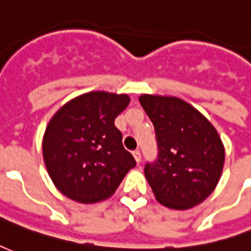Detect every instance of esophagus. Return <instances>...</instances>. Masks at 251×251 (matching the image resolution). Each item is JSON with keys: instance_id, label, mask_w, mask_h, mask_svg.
Instances as JSON below:
<instances>
[{"instance_id": "1", "label": "esophagus", "mask_w": 251, "mask_h": 251, "mask_svg": "<svg viewBox=\"0 0 251 251\" xmlns=\"http://www.w3.org/2000/svg\"><path fill=\"white\" fill-rule=\"evenodd\" d=\"M133 157H134V159L137 161V163H140L141 162V153H140V150H134L133 151Z\"/></svg>"}]
</instances>
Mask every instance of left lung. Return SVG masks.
I'll use <instances>...</instances> for the list:
<instances>
[{"label": "left lung", "mask_w": 251, "mask_h": 251, "mask_svg": "<svg viewBox=\"0 0 251 251\" xmlns=\"http://www.w3.org/2000/svg\"><path fill=\"white\" fill-rule=\"evenodd\" d=\"M138 100L153 122L158 144L157 162L145 166L155 200L174 210L205 201L224 170L225 146L218 131L181 98L142 94Z\"/></svg>", "instance_id": "1"}]
</instances>
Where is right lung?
<instances>
[{
	"mask_svg": "<svg viewBox=\"0 0 251 251\" xmlns=\"http://www.w3.org/2000/svg\"><path fill=\"white\" fill-rule=\"evenodd\" d=\"M130 102L127 94L89 92L66 102L50 118L42 155L54 186L79 203L116 193L135 159L122 145L114 120Z\"/></svg>",
	"mask_w": 251,
	"mask_h": 251,
	"instance_id": "1",
	"label": "right lung"
}]
</instances>
